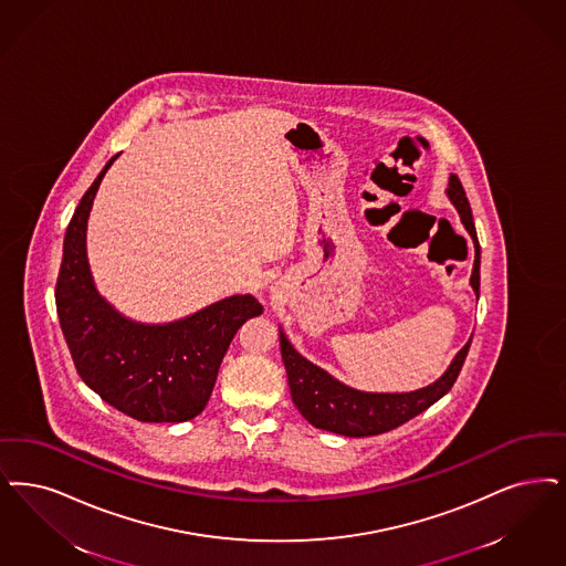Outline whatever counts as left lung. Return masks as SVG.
Returning a JSON list of instances; mask_svg holds the SVG:
<instances>
[{"label": "left lung", "mask_w": 566, "mask_h": 566, "mask_svg": "<svg viewBox=\"0 0 566 566\" xmlns=\"http://www.w3.org/2000/svg\"><path fill=\"white\" fill-rule=\"evenodd\" d=\"M447 193L461 217V223L474 240V270L470 284L474 293L480 294V244L475 235L472 208L465 198L463 185L454 175L449 179ZM470 343L472 339L468 340L463 349L454 356L449 370L428 387L408 394H370L340 384L316 364L305 360L280 331V352L289 375L294 407L298 408V412L314 428L335 431L349 438L377 436L394 430L407 423L408 419L417 417L419 412H423L426 408H430L433 402H438L447 391H451L452 385L457 381L461 366L470 352Z\"/></svg>", "instance_id": "1"}]
</instances>
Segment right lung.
I'll return each instance as SVG.
<instances>
[{
  "mask_svg": "<svg viewBox=\"0 0 566 566\" xmlns=\"http://www.w3.org/2000/svg\"><path fill=\"white\" fill-rule=\"evenodd\" d=\"M105 164L69 221L56 280V314L82 381L119 412L145 423H181L202 412L227 347L249 317L252 294H233L193 316L140 324L117 314L92 282L86 227Z\"/></svg>",
  "mask_w": 566,
  "mask_h": 566,
  "instance_id": "1",
  "label": "right lung"
}]
</instances>
